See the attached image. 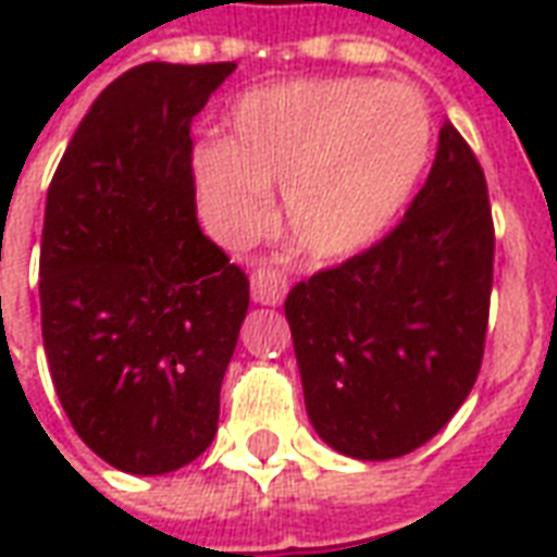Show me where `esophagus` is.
<instances>
[{
	"label": "esophagus",
	"instance_id": "1",
	"mask_svg": "<svg viewBox=\"0 0 557 557\" xmlns=\"http://www.w3.org/2000/svg\"><path fill=\"white\" fill-rule=\"evenodd\" d=\"M286 289H289V280L274 265H259L250 277V295H253L256 304L277 307L286 298Z\"/></svg>",
	"mask_w": 557,
	"mask_h": 557
}]
</instances>
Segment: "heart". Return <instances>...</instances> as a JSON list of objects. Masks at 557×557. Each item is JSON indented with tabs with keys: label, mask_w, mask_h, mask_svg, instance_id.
<instances>
[{
	"label": "heart",
	"mask_w": 557,
	"mask_h": 557,
	"mask_svg": "<svg viewBox=\"0 0 557 557\" xmlns=\"http://www.w3.org/2000/svg\"><path fill=\"white\" fill-rule=\"evenodd\" d=\"M430 148V113L409 86L292 79L235 103L232 137L196 146L194 182L223 242L265 230L271 187H283L292 244L313 259H343L397 223Z\"/></svg>",
	"instance_id": "obj_1"
}]
</instances>
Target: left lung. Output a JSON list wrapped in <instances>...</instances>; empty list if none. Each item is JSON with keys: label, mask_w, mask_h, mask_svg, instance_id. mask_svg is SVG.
<instances>
[{"label": "left lung", "mask_w": 557, "mask_h": 557, "mask_svg": "<svg viewBox=\"0 0 557 557\" xmlns=\"http://www.w3.org/2000/svg\"><path fill=\"white\" fill-rule=\"evenodd\" d=\"M492 256L486 178L462 134L444 122L406 218L286 298L304 403L322 442L379 462L447 426L483 361Z\"/></svg>", "instance_id": "1"}]
</instances>
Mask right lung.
<instances>
[{
  "instance_id": "obj_1",
  "label": "right lung",
  "mask_w": 557,
  "mask_h": 557,
  "mask_svg": "<svg viewBox=\"0 0 557 557\" xmlns=\"http://www.w3.org/2000/svg\"><path fill=\"white\" fill-rule=\"evenodd\" d=\"M235 62H146L79 122L47 190L41 334L71 426L127 474L206 450L250 283L199 230L190 125Z\"/></svg>"
}]
</instances>
